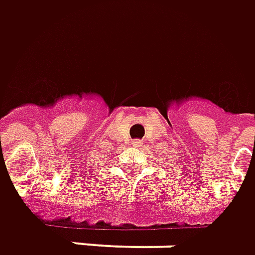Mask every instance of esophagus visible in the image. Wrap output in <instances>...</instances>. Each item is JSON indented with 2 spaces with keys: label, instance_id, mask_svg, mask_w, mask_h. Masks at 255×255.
<instances>
[{
  "label": "esophagus",
  "instance_id": "34e87169",
  "mask_svg": "<svg viewBox=\"0 0 255 255\" xmlns=\"http://www.w3.org/2000/svg\"><path fill=\"white\" fill-rule=\"evenodd\" d=\"M133 145H134V147H140V145H141V141H133Z\"/></svg>",
  "mask_w": 255,
  "mask_h": 255
}]
</instances>
